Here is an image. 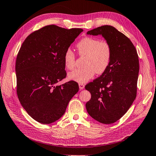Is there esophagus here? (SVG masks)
<instances>
[{
	"instance_id": "obj_1",
	"label": "esophagus",
	"mask_w": 156,
	"mask_h": 156,
	"mask_svg": "<svg viewBox=\"0 0 156 156\" xmlns=\"http://www.w3.org/2000/svg\"><path fill=\"white\" fill-rule=\"evenodd\" d=\"M79 87L80 89H83V88H85V85H84V84H83V83H79Z\"/></svg>"
}]
</instances>
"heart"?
<instances>
[{
	"label": "heart",
	"instance_id": "obj_1",
	"mask_svg": "<svg viewBox=\"0 0 156 156\" xmlns=\"http://www.w3.org/2000/svg\"><path fill=\"white\" fill-rule=\"evenodd\" d=\"M78 54L85 57L84 68L75 69L68 74V78L80 83H85L93 77L95 73H104L110 64L112 58V47L107 41H100L98 38L85 37L76 45ZM66 68L72 70L76 66V58L71 49L66 50L64 56Z\"/></svg>",
	"mask_w": 156,
	"mask_h": 156
}]
</instances>
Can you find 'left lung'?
I'll return each mask as SVG.
<instances>
[{
	"label": "left lung",
	"instance_id": "8db88e82",
	"mask_svg": "<svg viewBox=\"0 0 156 156\" xmlns=\"http://www.w3.org/2000/svg\"><path fill=\"white\" fill-rule=\"evenodd\" d=\"M87 34L103 36L111 44L113 53L106 71L85 86L91 94L87 110L100 123H113L125 114L136 98L139 72L137 51L129 38L113 26L98 27Z\"/></svg>",
	"mask_w": 156,
	"mask_h": 156
}]
</instances>
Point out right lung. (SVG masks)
<instances>
[{"mask_svg": "<svg viewBox=\"0 0 156 156\" xmlns=\"http://www.w3.org/2000/svg\"><path fill=\"white\" fill-rule=\"evenodd\" d=\"M83 30L49 25L33 32L16 62L17 95L25 110L42 124L57 121L79 90L77 82L56 83L66 77L64 53Z\"/></svg>", "mask_w": 156, "mask_h": 156, "instance_id": "obj_1", "label": "right lung"}]
</instances>
